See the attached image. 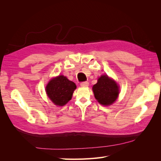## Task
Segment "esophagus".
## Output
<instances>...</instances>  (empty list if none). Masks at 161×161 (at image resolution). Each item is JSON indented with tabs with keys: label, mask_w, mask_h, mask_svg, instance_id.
<instances>
[{
	"label": "esophagus",
	"mask_w": 161,
	"mask_h": 161,
	"mask_svg": "<svg viewBox=\"0 0 161 161\" xmlns=\"http://www.w3.org/2000/svg\"><path fill=\"white\" fill-rule=\"evenodd\" d=\"M89 82H86V81H85V82H81L80 83V86H85V87H86V86H89Z\"/></svg>",
	"instance_id": "1"
}]
</instances>
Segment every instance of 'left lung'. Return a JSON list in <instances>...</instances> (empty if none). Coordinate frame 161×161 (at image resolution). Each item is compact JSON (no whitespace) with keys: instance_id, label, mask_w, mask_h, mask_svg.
I'll use <instances>...</instances> for the list:
<instances>
[{"instance_id":"1","label":"left lung","mask_w":161,"mask_h":161,"mask_svg":"<svg viewBox=\"0 0 161 161\" xmlns=\"http://www.w3.org/2000/svg\"><path fill=\"white\" fill-rule=\"evenodd\" d=\"M95 99L103 105H110L117 99L119 87L116 82L107 75H102L92 86Z\"/></svg>"}]
</instances>
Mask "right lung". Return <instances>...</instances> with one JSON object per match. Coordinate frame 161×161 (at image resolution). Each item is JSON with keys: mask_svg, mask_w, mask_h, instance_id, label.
Listing matches in <instances>:
<instances>
[{"mask_svg": "<svg viewBox=\"0 0 161 161\" xmlns=\"http://www.w3.org/2000/svg\"><path fill=\"white\" fill-rule=\"evenodd\" d=\"M76 86L66 76H58L52 79L46 90L48 97L53 103L58 106L66 105L71 99Z\"/></svg>", "mask_w": 161, "mask_h": 161, "instance_id": "1", "label": "right lung"}]
</instances>
